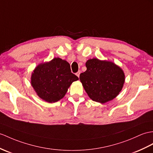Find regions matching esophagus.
Segmentation results:
<instances>
[{
    "label": "esophagus",
    "instance_id": "esophagus-1",
    "mask_svg": "<svg viewBox=\"0 0 153 153\" xmlns=\"http://www.w3.org/2000/svg\"><path fill=\"white\" fill-rule=\"evenodd\" d=\"M80 73H81V71H78L76 73V75L79 78V76H80Z\"/></svg>",
    "mask_w": 153,
    "mask_h": 153
}]
</instances>
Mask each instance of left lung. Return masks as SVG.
Returning <instances> with one entry per match:
<instances>
[{"instance_id":"obj_1","label":"left lung","mask_w":153,"mask_h":153,"mask_svg":"<svg viewBox=\"0 0 153 153\" xmlns=\"http://www.w3.org/2000/svg\"><path fill=\"white\" fill-rule=\"evenodd\" d=\"M87 69L80 74V80L89 98L105 103L120 94L125 82V74L120 67L111 62L97 58L88 59Z\"/></svg>"}]
</instances>
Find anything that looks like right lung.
Masks as SVG:
<instances>
[{"instance_id":"1","label":"right lung","mask_w":153,"mask_h":153,"mask_svg":"<svg viewBox=\"0 0 153 153\" xmlns=\"http://www.w3.org/2000/svg\"><path fill=\"white\" fill-rule=\"evenodd\" d=\"M78 80L68 62L54 58L36 67L32 73L31 85L41 99L52 103L64 97L71 84Z\"/></svg>"}]
</instances>
